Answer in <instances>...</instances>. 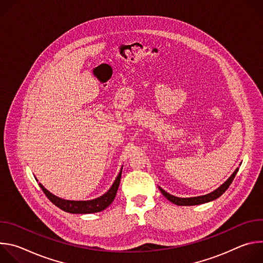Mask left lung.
<instances>
[{
	"label": "left lung",
	"instance_id": "8db88e82",
	"mask_svg": "<svg viewBox=\"0 0 263 263\" xmlns=\"http://www.w3.org/2000/svg\"><path fill=\"white\" fill-rule=\"evenodd\" d=\"M238 172V167L234 171V173L230 176V178L224 182L223 184H221L217 190H215L214 192L205 195V196H200V197H194V198H178L175 196L170 195L168 193H166L165 191H163L161 187H159V190L161 192V194L172 203L178 205V206H194V205H200V204H204V203H208L211 202L217 198H219L224 192L228 190V187L230 186V184L232 183V181L234 180L236 174Z\"/></svg>",
	"mask_w": 263,
	"mask_h": 263
}]
</instances>
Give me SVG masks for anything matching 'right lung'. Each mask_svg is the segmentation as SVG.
<instances>
[{
    "label": "right lung",
    "instance_id": "add662e5",
    "mask_svg": "<svg viewBox=\"0 0 263 263\" xmlns=\"http://www.w3.org/2000/svg\"><path fill=\"white\" fill-rule=\"evenodd\" d=\"M121 177H122V168L120 174L118 175L116 181L112 184V186L109 189V191L104 194L103 196L89 200V201H69V200H64L61 198L56 197L55 195L51 194L48 190H46L44 185L40 183L41 189L45 193V195L48 197V199L56 205L58 208L62 209L65 212L69 213H78V214H85V213H96L103 211L106 209L112 202H114L116 195L118 193L120 182H121ZM36 179V178H35Z\"/></svg>",
    "mask_w": 263,
    "mask_h": 263
}]
</instances>
